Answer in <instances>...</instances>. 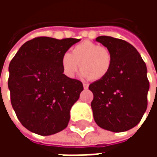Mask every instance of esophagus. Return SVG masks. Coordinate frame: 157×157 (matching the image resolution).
Segmentation results:
<instances>
[{"mask_svg": "<svg viewBox=\"0 0 157 157\" xmlns=\"http://www.w3.org/2000/svg\"><path fill=\"white\" fill-rule=\"evenodd\" d=\"M83 87H84V89H88V84L83 83Z\"/></svg>", "mask_w": 157, "mask_h": 157, "instance_id": "esophagus-1", "label": "esophagus"}]
</instances>
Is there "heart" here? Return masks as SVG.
<instances>
[{"instance_id": "1", "label": "heart", "mask_w": 157, "mask_h": 157, "mask_svg": "<svg viewBox=\"0 0 157 157\" xmlns=\"http://www.w3.org/2000/svg\"><path fill=\"white\" fill-rule=\"evenodd\" d=\"M113 56L109 48L92 41H84L74 46L71 53H65L61 59L62 69L73 78L79 68L84 78L98 81L106 77L111 70Z\"/></svg>"}]
</instances>
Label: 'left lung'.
I'll use <instances>...</instances> for the list:
<instances>
[{"label": "left lung", "instance_id": "1", "mask_svg": "<svg viewBox=\"0 0 157 157\" xmlns=\"http://www.w3.org/2000/svg\"><path fill=\"white\" fill-rule=\"evenodd\" d=\"M96 41L110 50L113 62L108 75L89 86L94 120L109 131H126L138 124L147 109L146 65L128 42L109 36H99Z\"/></svg>", "mask_w": 157, "mask_h": 157}]
</instances>
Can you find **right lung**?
<instances>
[{
	"label": "right lung",
	"mask_w": 157,
	"mask_h": 157,
	"mask_svg": "<svg viewBox=\"0 0 157 157\" xmlns=\"http://www.w3.org/2000/svg\"><path fill=\"white\" fill-rule=\"evenodd\" d=\"M79 41L37 37L22 44L10 62L12 106L19 121L31 132L50 135L67 127L70 110L83 85L63 74L61 59Z\"/></svg>",
	"instance_id": "1"
}]
</instances>
